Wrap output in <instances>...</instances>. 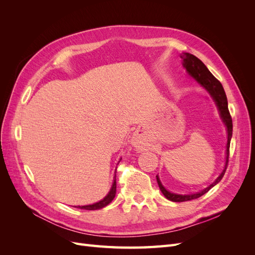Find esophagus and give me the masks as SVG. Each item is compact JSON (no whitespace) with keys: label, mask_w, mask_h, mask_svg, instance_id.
I'll return each instance as SVG.
<instances>
[{"label":"esophagus","mask_w":255,"mask_h":255,"mask_svg":"<svg viewBox=\"0 0 255 255\" xmlns=\"http://www.w3.org/2000/svg\"><path fill=\"white\" fill-rule=\"evenodd\" d=\"M133 140H134V145L136 146L137 149L141 150V149H143V148H144V143L141 141V139H140V137H139V136H135Z\"/></svg>","instance_id":"34e87169"}]
</instances>
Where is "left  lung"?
<instances>
[{"label": "left lung", "instance_id": "8db88e82", "mask_svg": "<svg viewBox=\"0 0 255 255\" xmlns=\"http://www.w3.org/2000/svg\"><path fill=\"white\" fill-rule=\"evenodd\" d=\"M180 57L183 60V66L186 69L187 72L189 73L190 76H192L203 88H205L208 94H210L215 101L216 105L218 107V111L220 113V117L227 127V132H228V143H227V158H226V165L225 169L221 172V174L216 179V181L211 184L210 186L203 189L202 191L197 192V194H192V195H177L173 194V192L168 191L161 184L158 175H156V180L158 183V186L160 191L163 192V195L170 201L173 202H184V201H189V200H194L198 199L201 196L213 188L216 184H218L221 179L225 175V172L227 170L228 163H229V155H230V142H231V138H232V133H233V123H232V117H231L229 109H228V99L226 96L225 89H223L221 83L215 78V76L210 72V70L206 68V66L200 60L198 57L189 53H183L180 55Z\"/></svg>", "mask_w": 255, "mask_h": 255}]
</instances>
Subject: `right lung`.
<instances>
[{"label":"right lung","instance_id":"1","mask_svg":"<svg viewBox=\"0 0 255 255\" xmlns=\"http://www.w3.org/2000/svg\"><path fill=\"white\" fill-rule=\"evenodd\" d=\"M116 187H117V185H116V174H115L112 188H111L110 192L107 194V196L104 199H102L101 201H99V202L94 203V204L84 205V206H75V207L81 208V210H86V211H96V210H100V208H103L106 205H109L114 200V198L116 196Z\"/></svg>","mask_w":255,"mask_h":255}]
</instances>
